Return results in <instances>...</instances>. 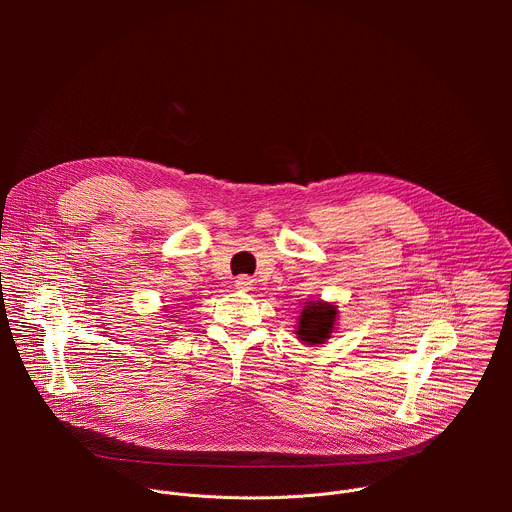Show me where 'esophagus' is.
<instances>
[{"instance_id": "34e87169", "label": "esophagus", "mask_w": 512, "mask_h": 512, "mask_svg": "<svg viewBox=\"0 0 512 512\" xmlns=\"http://www.w3.org/2000/svg\"><path fill=\"white\" fill-rule=\"evenodd\" d=\"M253 285H255V279H251L249 275H239V277L235 279V287H237L239 291H251Z\"/></svg>"}]
</instances>
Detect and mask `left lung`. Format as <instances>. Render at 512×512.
<instances>
[{"instance_id":"1","label":"left lung","mask_w":512,"mask_h":512,"mask_svg":"<svg viewBox=\"0 0 512 512\" xmlns=\"http://www.w3.org/2000/svg\"><path fill=\"white\" fill-rule=\"evenodd\" d=\"M338 320V306L324 300H306L298 316V340L306 346L324 344L332 338Z\"/></svg>"}]
</instances>
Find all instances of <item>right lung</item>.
<instances>
[{
  "mask_svg": "<svg viewBox=\"0 0 512 512\" xmlns=\"http://www.w3.org/2000/svg\"><path fill=\"white\" fill-rule=\"evenodd\" d=\"M168 318H172V316H168Z\"/></svg>",
  "mask_w": 512,
  "mask_h": 512,
  "instance_id": "right-lung-1",
  "label": "right lung"
}]
</instances>
